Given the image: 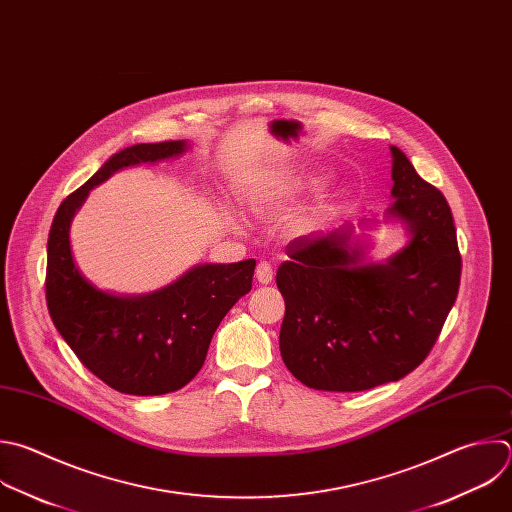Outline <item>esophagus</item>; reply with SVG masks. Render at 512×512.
<instances>
[{
    "mask_svg": "<svg viewBox=\"0 0 512 512\" xmlns=\"http://www.w3.org/2000/svg\"><path fill=\"white\" fill-rule=\"evenodd\" d=\"M255 277H257V281H259L261 285L271 283V281H273V267H271V263L261 261V263L257 265V269H255Z\"/></svg>",
    "mask_w": 512,
    "mask_h": 512,
    "instance_id": "obj_1",
    "label": "esophagus"
}]
</instances>
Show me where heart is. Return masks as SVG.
Here are the masks:
<instances>
[{
	"label": "heart",
	"instance_id": "obj_1",
	"mask_svg": "<svg viewBox=\"0 0 512 512\" xmlns=\"http://www.w3.org/2000/svg\"><path fill=\"white\" fill-rule=\"evenodd\" d=\"M321 173H307V170H287V173H273L245 181L239 187V201L243 209L255 217H269L283 209L293 207L301 197L317 191L325 185ZM335 213V201L323 199L305 215L291 223L293 235H307L321 227ZM223 219L227 225H235V217L223 209Z\"/></svg>",
	"mask_w": 512,
	"mask_h": 512
}]
</instances>
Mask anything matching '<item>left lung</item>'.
<instances>
[{
	"label": "left lung",
	"instance_id": "8db88e82",
	"mask_svg": "<svg viewBox=\"0 0 512 512\" xmlns=\"http://www.w3.org/2000/svg\"><path fill=\"white\" fill-rule=\"evenodd\" d=\"M390 152L394 203L384 221L404 227V247L374 261L370 235L342 225L295 239L277 269L281 358L307 388L362 392L398 382L424 362L456 301L462 261L450 207L400 148Z\"/></svg>",
	"mask_w": 512,
	"mask_h": 512
}]
</instances>
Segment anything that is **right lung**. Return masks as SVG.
Returning a JSON list of instances; mask_svg holds the SVG:
<instances>
[{
  "instance_id": "add662e5",
  "label": "right lung",
  "mask_w": 512,
  "mask_h": 512,
  "mask_svg": "<svg viewBox=\"0 0 512 512\" xmlns=\"http://www.w3.org/2000/svg\"><path fill=\"white\" fill-rule=\"evenodd\" d=\"M189 146L168 140L122 148L64 199L52 221L46 271L52 321L78 360L122 394L160 396L187 386L203 368L221 319L251 291L255 259L201 263L142 295L104 291L76 265L70 227L88 193L122 168L177 158Z\"/></svg>"
}]
</instances>
